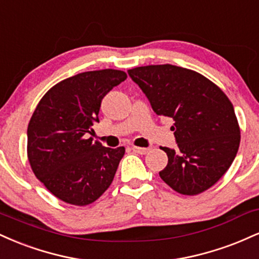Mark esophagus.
I'll list each match as a JSON object with an SVG mask.
<instances>
[{
	"mask_svg": "<svg viewBox=\"0 0 259 259\" xmlns=\"http://www.w3.org/2000/svg\"><path fill=\"white\" fill-rule=\"evenodd\" d=\"M133 152L135 153H139V154H146L148 151H150V148L148 147H138V146H133L132 147Z\"/></svg>",
	"mask_w": 259,
	"mask_h": 259,
	"instance_id": "esophagus-1",
	"label": "esophagus"
}]
</instances>
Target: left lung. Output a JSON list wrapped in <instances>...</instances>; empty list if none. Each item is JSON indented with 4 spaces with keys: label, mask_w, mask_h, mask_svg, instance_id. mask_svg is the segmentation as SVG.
Instances as JSON below:
<instances>
[{
    "label": "left lung",
    "mask_w": 259,
    "mask_h": 259,
    "mask_svg": "<svg viewBox=\"0 0 259 259\" xmlns=\"http://www.w3.org/2000/svg\"><path fill=\"white\" fill-rule=\"evenodd\" d=\"M156 114L173 118L178 147H162L167 167L159 177L183 195L209 189L231 165L240 145V127L227 95L210 80L171 64L127 70Z\"/></svg>",
    "instance_id": "obj_1"
}]
</instances>
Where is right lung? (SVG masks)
Masks as SVG:
<instances>
[{"label": "right lung", "mask_w": 259, "mask_h": 259, "mask_svg": "<svg viewBox=\"0 0 259 259\" xmlns=\"http://www.w3.org/2000/svg\"><path fill=\"white\" fill-rule=\"evenodd\" d=\"M126 79L121 70L76 74L45 94L28 126V158L36 178L59 200L95 202L108 189L125 148L86 139L100 123L103 97Z\"/></svg>", "instance_id": "add662e5"}]
</instances>
